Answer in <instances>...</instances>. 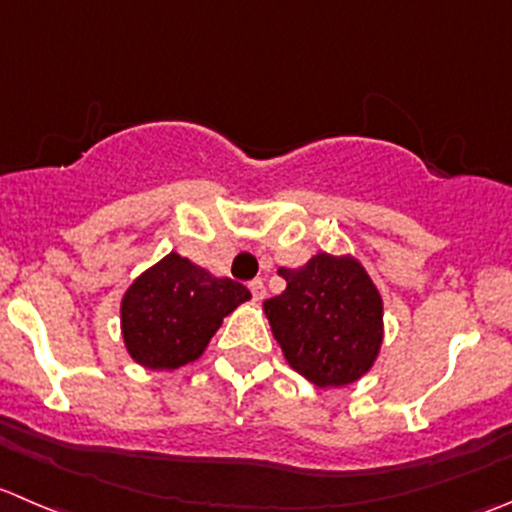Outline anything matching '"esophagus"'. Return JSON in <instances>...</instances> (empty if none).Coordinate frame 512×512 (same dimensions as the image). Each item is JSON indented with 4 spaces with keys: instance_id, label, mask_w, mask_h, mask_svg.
Instances as JSON below:
<instances>
[{
    "instance_id": "1",
    "label": "esophagus",
    "mask_w": 512,
    "mask_h": 512,
    "mask_svg": "<svg viewBox=\"0 0 512 512\" xmlns=\"http://www.w3.org/2000/svg\"><path fill=\"white\" fill-rule=\"evenodd\" d=\"M250 292H252V297H255L257 302L265 300V295H267L265 282H262V280H252V282H250Z\"/></svg>"
}]
</instances>
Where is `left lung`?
<instances>
[{"label":"left lung","instance_id":"8db88e82","mask_svg":"<svg viewBox=\"0 0 512 512\" xmlns=\"http://www.w3.org/2000/svg\"><path fill=\"white\" fill-rule=\"evenodd\" d=\"M277 272L287 287L265 300V312L292 370L317 388L365 375L382 342V300L360 262L320 252Z\"/></svg>","mask_w":512,"mask_h":512}]
</instances>
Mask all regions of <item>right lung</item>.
<instances>
[{
  "label": "right lung",
  "instance_id": "right-lung-1",
  "mask_svg": "<svg viewBox=\"0 0 512 512\" xmlns=\"http://www.w3.org/2000/svg\"><path fill=\"white\" fill-rule=\"evenodd\" d=\"M245 300H250L245 285L212 277L170 252L124 292V345L150 370L187 365L205 352L222 317Z\"/></svg>",
  "mask_w": 512,
  "mask_h": 512
}]
</instances>
